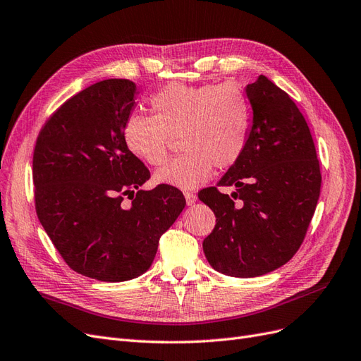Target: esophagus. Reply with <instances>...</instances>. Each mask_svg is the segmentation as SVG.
Masks as SVG:
<instances>
[{
    "mask_svg": "<svg viewBox=\"0 0 361 361\" xmlns=\"http://www.w3.org/2000/svg\"><path fill=\"white\" fill-rule=\"evenodd\" d=\"M184 197H185V204L188 205H193L196 202V195L192 192H184Z\"/></svg>",
    "mask_w": 361,
    "mask_h": 361,
    "instance_id": "34e87169",
    "label": "esophagus"
}]
</instances>
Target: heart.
<instances>
[{
  "mask_svg": "<svg viewBox=\"0 0 361 361\" xmlns=\"http://www.w3.org/2000/svg\"><path fill=\"white\" fill-rule=\"evenodd\" d=\"M153 115L133 114L124 123L127 149L145 161L164 164L172 136L184 153L154 172V183L190 190L204 184L213 166L235 165L247 145L252 106L234 82L168 84L149 100Z\"/></svg>",
  "mask_w": 361,
  "mask_h": 361,
  "instance_id": "1",
  "label": "heart"
}]
</instances>
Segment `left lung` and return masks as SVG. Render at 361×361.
<instances>
[{"instance_id":"1","label":"left lung","mask_w":361,"mask_h":361,"mask_svg":"<svg viewBox=\"0 0 361 361\" xmlns=\"http://www.w3.org/2000/svg\"><path fill=\"white\" fill-rule=\"evenodd\" d=\"M252 127L246 149L216 188L200 200L216 214L202 249L214 270L258 277L286 264L305 240L321 192V171L309 126L283 90L261 75L246 87Z\"/></svg>"}]
</instances>
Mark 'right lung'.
Instances as JSON below:
<instances>
[{
	"mask_svg": "<svg viewBox=\"0 0 361 361\" xmlns=\"http://www.w3.org/2000/svg\"><path fill=\"white\" fill-rule=\"evenodd\" d=\"M135 99L129 79L82 90L46 121L32 156L43 229L72 270L102 282L144 274L160 235L185 207L183 193L171 185L141 189L149 171L123 137ZM124 195L130 204L122 202Z\"/></svg>",
	"mask_w": 361,
	"mask_h": 361,
	"instance_id": "1",
	"label": "right lung"
}]
</instances>
